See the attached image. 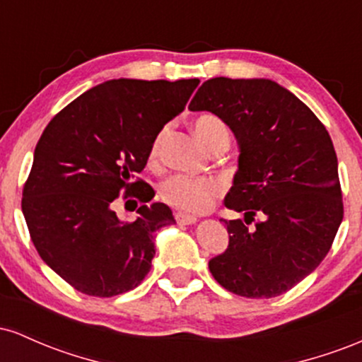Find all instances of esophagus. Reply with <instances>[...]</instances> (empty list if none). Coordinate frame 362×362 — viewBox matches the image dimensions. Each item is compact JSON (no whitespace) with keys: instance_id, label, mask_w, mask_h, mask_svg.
Listing matches in <instances>:
<instances>
[{"instance_id":"obj_1","label":"esophagus","mask_w":362,"mask_h":362,"mask_svg":"<svg viewBox=\"0 0 362 362\" xmlns=\"http://www.w3.org/2000/svg\"><path fill=\"white\" fill-rule=\"evenodd\" d=\"M175 219L178 224H194L197 223V218L190 214H184V213H175Z\"/></svg>"}]
</instances>
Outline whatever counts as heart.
Here are the masks:
<instances>
[{"label": "heart", "instance_id": "heart-1", "mask_svg": "<svg viewBox=\"0 0 362 362\" xmlns=\"http://www.w3.org/2000/svg\"><path fill=\"white\" fill-rule=\"evenodd\" d=\"M194 134L207 149L214 144L230 143V131L221 119L213 114H204L197 117L192 124ZM163 134H158L149 149V161L155 163L160 156ZM223 192V187L214 178H194L187 175H173L165 180L160 187V197L165 204L184 213L201 214L209 211L216 199Z\"/></svg>", "mask_w": 362, "mask_h": 362}]
</instances>
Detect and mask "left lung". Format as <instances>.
<instances>
[{"mask_svg":"<svg viewBox=\"0 0 362 362\" xmlns=\"http://www.w3.org/2000/svg\"><path fill=\"white\" fill-rule=\"evenodd\" d=\"M189 109L218 115L238 143L224 206L264 216L253 230L242 219L224 221L230 243L209 271L238 296H279L318 267L342 223L334 143L296 95L265 78H211Z\"/></svg>","mask_w":362,"mask_h":362,"instance_id":"left-lung-1","label":"left lung"}]
</instances>
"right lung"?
<instances>
[{
	"label": "right lung",
	"mask_w": 362,
	"mask_h": 362,
	"mask_svg": "<svg viewBox=\"0 0 362 362\" xmlns=\"http://www.w3.org/2000/svg\"><path fill=\"white\" fill-rule=\"evenodd\" d=\"M199 80L103 81L66 105L44 129L23 187L22 211L42 260L68 284L110 298L141 284L155 257V233L175 224L161 202L136 219L114 211L120 190L153 199L146 167L153 141L185 109Z\"/></svg>",
	"instance_id": "1"
}]
</instances>
